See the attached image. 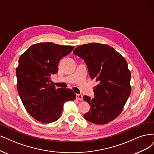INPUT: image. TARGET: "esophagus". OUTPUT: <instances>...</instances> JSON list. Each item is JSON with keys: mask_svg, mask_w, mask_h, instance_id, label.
Listing matches in <instances>:
<instances>
[{"mask_svg": "<svg viewBox=\"0 0 154 154\" xmlns=\"http://www.w3.org/2000/svg\"><path fill=\"white\" fill-rule=\"evenodd\" d=\"M76 98L79 100L82 101V100H83V96L82 95H81V94H77Z\"/></svg>", "mask_w": 154, "mask_h": 154, "instance_id": "obj_1", "label": "esophagus"}]
</instances>
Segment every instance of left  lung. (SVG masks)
Returning a JSON list of instances; mask_svg holds the SVG:
<instances>
[{
	"mask_svg": "<svg viewBox=\"0 0 154 154\" xmlns=\"http://www.w3.org/2000/svg\"><path fill=\"white\" fill-rule=\"evenodd\" d=\"M73 53L84 59L90 77L98 84L94 87L95 97H84L91 106L84 118L97 125L115 120L131 92V73L125 59L111 46L98 43L79 46Z\"/></svg>",
	"mask_w": 154,
	"mask_h": 154,
	"instance_id": "8db88e82",
	"label": "left lung"
}]
</instances>
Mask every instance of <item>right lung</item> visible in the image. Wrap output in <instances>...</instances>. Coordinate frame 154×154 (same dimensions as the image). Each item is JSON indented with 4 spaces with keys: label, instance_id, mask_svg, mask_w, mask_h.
I'll return each mask as SVG.
<instances>
[{
    "label": "right lung",
    "instance_id": "obj_1",
    "mask_svg": "<svg viewBox=\"0 0 154 154\" xmlns=\"http://www.w3.org/2000/svg\"><path fill=\"white\" fill-rule=\"evenodd\" d=\"M73 48L51 42L39 43L31 45L19 58L16 70L18 93L27 111L39 122L57 120L64 103L76 98L70 89H56L50 83L51 76L58 72L60 59Z\"/></svg>",
    "mask_w": 154,
    "mask_h": 154
}]
</instances>
